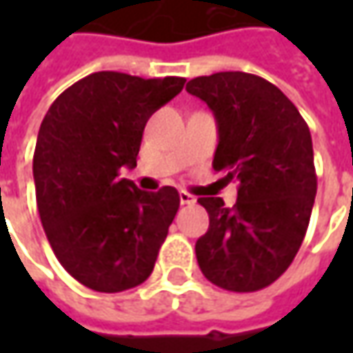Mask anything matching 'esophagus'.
<instances>
[{"mask_svg":"<svg viewBox=\"0 0 353 353\" xmlns=\"http://www.w3.org/2000/svg\"><path fill=\"white\" fill-rule=\"evenodd\" d=\"M179 198H181V204H194V202H196V198L192 196L190 192H186V190H183V192L179 194Z\"/></svg>","mask_w":353,"mask_h":353,"instance_id":"1","label":"esophagus"}]
</instances>
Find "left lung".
<instances>
[{
  "label": "left lung",
  "mask_w": 353,
  "mask_h": 353,
  "mask_svg": "<svg viewBox=\"0 0 353 353\" xmlns=\"http://www.w3.org/2000/svg\"><path fill=\"white\" fill-rule=\"evenodd\" d=\"M186 92L208 103L218 123L212 167L239 181L237 202L200 196L210 228L196 241L204 277L216 287L253 292L292 263L316 196L308 125L294 103L265 78L248 72L198 76Z\"/></svg>",
  "instance_id": "1"
}]
</instances>
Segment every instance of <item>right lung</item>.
I'll list each match as a JSON object with an SVG mask.
<instances>
[{
	"label": "right lung",
	"mask_w": 353,
	"mask_h": 353,
	"mask_svg": "<svg viewBox=\"0 0 353 353\" xmlns=\"http://www.w3.org/2000/svg\"><path fill=\"white\" fill-rule=\"evenodd\" d=\"M184 78L94 72L48 108L33 155L37 208L48 243L72 277L98 292H121L153 273L181 198L176 188L139 190L133 169L147 119Z\"/></svg>",
	"instance_id": "obj_1"
}]
</instances>
